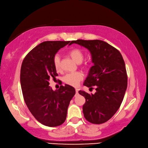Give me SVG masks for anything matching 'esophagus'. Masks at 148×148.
<instances>
[{
    "mask_svg": "<svg viewBox=\"0 0 148 148\" xmlns=\"http://www.w3.org/2000/svg\"><path fill=\"white\" fill-rule=\"evenodd\" d=\"M78 90H79L78 89H77V88L76 89V93H78Z\"/></svg>",
    "mask_w": 148,
    "mask_h": 148,
    "instance_id": "esophagus-1",
    "label": "esophagus"
}]
</instances>
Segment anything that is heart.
Listing matches in <instances>:
<instances>
[{"label": "heart", "instance_id": "obj_1", "mask_svg": "<svg viewBox=\"0 0 148 148\" xmlns=\"http://www.w3.org/2000/svg\"><path fill=\"white\" fill-rule=\"evenodd\" d=\"M70 57L76 63H81L83 61L84 54L79 49H72L69 52ZM53 64L55 69L57 72L60 70V58L59 55L56 54L53 58ZM84 78V75L80 72H76L73 73H69L65 75L63 78L64 83L72 86H77L82 79Z\"/></svg>", "mask_w": 148, "mask_h": 148}]
</instances>
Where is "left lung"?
Here are the masks:
<instances>
[{"label":"left lung","instance_id":"8db88e82","mask_svg":"<svg viewBox=\"0 0 148 148\" xmlns=\"http://www.w3.org/2000/svg\"><path fill=\"white\" fill-rule=\"evenodd\" d=\"M90 51L92 62L84 86L96 92L90 94L79 91L86 99L83 112L87 121L93 124H102L116 113L123 102L127 88V74L123 56L114 47L101 40L72 41Z\"/></svg>","mask_w":148,"mask_h":148}]
</instances>
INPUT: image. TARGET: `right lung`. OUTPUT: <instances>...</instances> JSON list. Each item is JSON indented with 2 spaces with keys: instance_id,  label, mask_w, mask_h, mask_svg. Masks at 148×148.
I'll list each match as a JSON object with an SVG mask.
<instances>
[{
  "instance_id": "1",
  "label": "right lung",
  "mask_w": 148,
  "mask_h": 148,
  "mask_svg": "<svg viewBox=\"0 0 148 148\" xmlns=\"http://www.w3.org/2000/svg\"><path fill=\"white\" fill-rule=\"evenodd\" d=\"M70 42H43L28 53L21 66L20 82L25 104L37 121L51 127L64 123L70 101L76 93L69 85L60 86L54 91L49 82L58 76L53 57Z\"/></svg>"
}]
</instances>
